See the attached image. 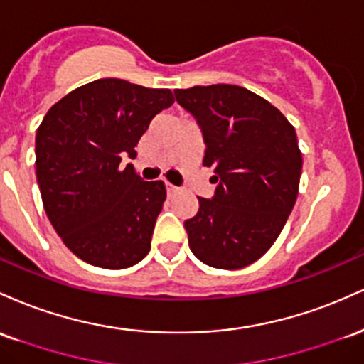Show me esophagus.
<instances>
[{"instance_id": "obj_1", "label": "esophagus", "mask_w": 364, "mask_h": 364, "mask_svg": "<svg viewBox=\"0 0 364 364\" xmlns=\"http://www.w3.org/2000/svg\"><path fill=\"white\" fill-rule=\"evenodd\" d=\"M165 187H166V193H168V194H173V193H177V187H175V186H171V183H168V182H166L165 183Z\"/></svg>"}]
</instances>
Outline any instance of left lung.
<instances>
[{
	"instance_id": "8db88e82",
	"label": "left lung",
	"mask_w": 364,
	"mask_h": 364,
	"mask_svg": "<svg viewBox=\"0 0 364 364\" xmlns=\"http://www.w3.org/2000/svg\"><path fill=\"white\" fill-rule=\"evenodd\" d=\"M178 105L203 130L204 166H213L211 199L183 222L204 264L239 270L273 246L299 191L303 154L296 130L275 106L230 84L175 89Z\"/></svg>"
}]
</instances>
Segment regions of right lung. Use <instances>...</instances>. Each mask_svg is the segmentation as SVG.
<instances>
[{
	"label": "right lung",
	"mask_w": 364,
	"mask_h": 364,
	"mask_svg": "<svg viewBox=\"0 0 364 364\" xmlns=\"http://www.w3.org/2000/svg\"><path fill=\"white\" fill-rule=\"evenodd\" d=\"M170 89L100 79L48 109L36 134V175L44 211L63 244L85 263L122 270L146 258L166 198L161 181L144 182L122 156L161 109Z\"/></svg>",
	"instance_id": "1"
}]
</instances>
